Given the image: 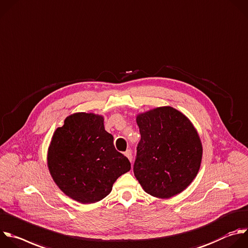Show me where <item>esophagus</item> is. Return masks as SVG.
Instances as JSON below:
<instances>
[{
    "mask_svg": "<svg viewBox=\"0 0 248 248\" xmlns=\"http://www.w3.org/2000/svg\"><path fill=\"white\" fill-rule=\"evenodd\" d=\"M124 155H125L130 161H132V152H131V150H127V151L124 153Z\"/></svg>",
    "mask_w": 248,
    "mask_h": 248,
    "instance_id": "1",
    "label": "esophagus"
}]
</instances>
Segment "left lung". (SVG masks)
<instances>
[{"label": "left lung", "instance_id": "1", "mask_svg": "<svg viewBox=\"0 0 248 248\" xmlns=\"http://www.w3.org/2000/svg\"><path fill=\"white\" fill-rule=\"evenodd\" d=\"M140 140L134 175L145 192L166 200L185 190L201 168L202 143L190 120L172 107L136 117Z\"/></svg>", "mask_w": 248, "mask_h": 248}]
</instances>
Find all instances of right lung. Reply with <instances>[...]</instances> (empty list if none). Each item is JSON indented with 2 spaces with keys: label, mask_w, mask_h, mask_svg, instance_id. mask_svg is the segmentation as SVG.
Returning <instances> with one entry per match:
<instances>
[{
  "label": "right lung",
  "mask_w": 248,
  "mask_h": 248,
  "mask_svg": "<svg viewBox=\"0 0 248 248\" xmlns=\"http://www.w3.org/2000/svg\"><path fill=\"white\" fill-rule=\"evenodd\" d=\"M105 117L93 112L67 116L47 148L46 163L54 182L73 201L90 204L104 200L115 181L131 169L118 153Z\"/></svg>",
  "instance_id": "add662e5"
}]
</instances>
